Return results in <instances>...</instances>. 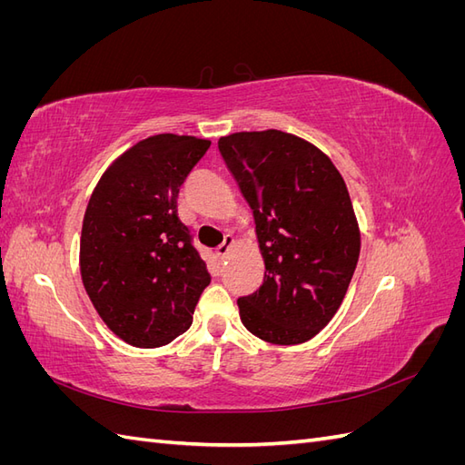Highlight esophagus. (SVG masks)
Here are the masks:
<instances>
[{
    "label": "esophagus",
    "instance_id": "esophagus-1",
    "mask_svg": "<svg viewBox=\"0 0 465 465\" xmlns=\"http://www.w3.org/2000/svg\"><path fill=\"white\" fill-rule=\"evenodd\" d=\"M232 246H234V238L231 234H227V236H224V242L217 248V256L219 258H227L229 252L232 250Z\"/></svg>",
    "mask_w": 465,
    "mask_h": 465
}]
</instances>
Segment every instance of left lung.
Wrapping results in <instances>:
<instances>
[{
  "instance_id": "obj_1",
  "label": "left lung",
  "mask_w": 465,
  "mask_h": 465,
  "mask_svg": "<svg viewBox=\"0 0 465 465\" xmlns=\"http://www.w3.org/2000/svg\"><path fill=\"white\" fill-rule=\"evenodd\" d=\"M256 221L263 283L238 299L244 328L275 345L304 343L340 308L361 252L359 223L328 154L279 130L219 139Z\"/></svg>"
}]
</instances>
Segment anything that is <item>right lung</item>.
I'll list each match as a JSON object with an SVG mask.
<instances>
[{
    "label": "right lung",
    "instance_id": "right-lung-1",
    "mask_svg": "<svg viewBox=\"0 0 465 465\" xmlns=\"http://www.w3.org/2000/svg\"><path fill=\"white\" fill-rule=\"evenodd\" d=\"M211 142L159 134L112 163L83 217L81 279L98 316L134 347H161L192 326L211 275L178 192Z\"/></svg>",
    "mask_w": 465,
    "mask_h": 465
}]
</instances>
